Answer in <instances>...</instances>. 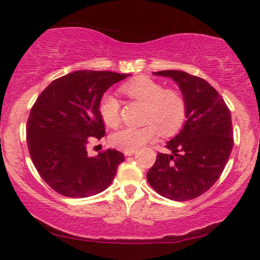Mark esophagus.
<instances>
[{
    "mask_svg": "<svg viewBox=\"0 0 260 260\" xmlns=\"http://www.w3.org/2000/svg\"><path fill=\"white\" fill-rule=\"evenodd\" d=\"M135 154V150H126V151H124V155L125 156H131V155H134Z\"/></svg>",
    "mask_w": 260,
    "mask_h": 260,
    "instance_id": "obj_1",
    "label": "esophagus"
}]
</instances>
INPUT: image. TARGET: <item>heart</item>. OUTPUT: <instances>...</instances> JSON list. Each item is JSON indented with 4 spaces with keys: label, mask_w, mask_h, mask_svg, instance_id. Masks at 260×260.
I'll return each instance as SVG.
<instances>
[{
    "label": "heart",
    "mask_w": 260,
    "mask_h": 260,
    "mask_svg": "<svg viewBox=\"0 0 260 260\" xmlns=\"http://www.w3.org/2000/svg\"><path fill=\"white\" fill-rule=\"evenodd\" d=\"M126 97L145 105L141 127L127 126L111 135L110 142L120 150H137L154 140L158 133L162 136L175 134L182 125L186 116V105L176 92L165 90L157 81L140 77L120 87ZM99 115L106 125L115 127L120 122V103L115 95L105 93L99 102Z\"/></svg>",
    "instance_id": "heart-1"
}]
</instances>
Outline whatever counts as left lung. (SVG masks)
Instances as JSON below:
<instances>
[{
    "mask_svg": "<svg viewBox=\"0 0 260 260\" xmlns=\"http://www.w3.org/2000/svg\"><path fill=\"white\" fill-rule=\"evenodd\" d=\"M173 79L180 87L186 118L183 127L167 142L170 154L156 156L147 173L150 186L174 201L200 197L221 175L233 148L231 112L212 85L183 71L152 72Z\"/></svg>",
    "mask_w": 260,
    "mask_h": 260,
    "instance_id": "8db88e82",
    "label": "left lung"
}]
</instances>
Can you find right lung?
<instances>
[{"mask_svg": "<svg viewBox=\"0 0 260 260\" xmlns=\"http://www.w3.org/2000/svg\"><path fill=\"white\" fill-rule=\"evenodd\" d=\"M131 74L77 71L53 80L30 110L27 143L46 183L69 198L102 193L115 179L124 155L108 149L87 155L92 138L105 135L99 102L109 87Z\"/></svg>", "mask_w": 260, "mask_h": 260, "instance_id": "obj_1", "label": "right lung"}]
</instances>
